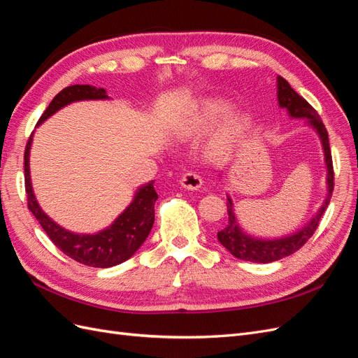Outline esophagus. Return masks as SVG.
<instances>
[{
  "label": "esophagus",
  "instance_id": "34e87169",
  "mask_svg": "<svg viewBox=\"0 0 358 358\" xmlns=\"http://www.w3.org/2000/svg\"><path fill=\"white\" fill-rule=\"evenodd\" d=\"M180 185L187 189H200L203 185V179L196 171H187L185 175L180 178Z\"/></svg>",
  "mask_w": 358,
  "mask_h": 358
}]
</instances>
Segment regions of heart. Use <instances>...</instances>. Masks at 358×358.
Returning <instances> with one entry per match:
<instances>
[{
    "instance_id": "obj_1",
    "label": "heart",
    "mask_w": 358,
    "mask_h": 358,
    "mask_svg": "<svg viewBox=\"0 0 358 358\" xmlns=\"http://www.w3.org/2000/svg\"><path fill=\"white\" fill-rule=\"evenodd\" d=\"M227 110H229V103H225L224 100L213 99L200 103L196 112L189 116L188 122L183 127V133L191 137L209 133L210 129L220 122V119L227 113ZM243 129V117L230 116L221 127L218 134H216L215 149L221 154L230 150L237 143V140L241 138Z\"/></svg>"
}]
</instances>
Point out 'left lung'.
<instances>
[{"label": "left lung", "mask_w": 358, "mask_h": 358, "mask_svg": "<svg viewBox=\"0 0 358 358\" xmlns=\"http://www.w3.org/2000/svg\"><path fill=\"white\" fill-rule=\"evenodd\" d=\"M278 103L279 107L288 110V115L294 119H308V124L315 129L321 145L324 149V158H326V167H327V197L321 204L320 210L313 218L300 229L299 231L288 234L285 237H279V239H258V237L249 236L245 233L241 225L237 224L236 213L233 209V201L230 197L227 203V212H229V222L221 231H218V241L220 243L236 258L243 259V262H252V263H272L276 259L288 257L294 254L296 251L305 245L310 236L315 233L317 227L320 224L321 216L324 210L327 209L330 203L333 187H334V173H333V161H331V150L329 143V134L327 129L324 127L321 117L315 112V109L300 96L294 90L291 88L289 83L284 78H278Z\"/></svg>", "instance_id": "obj_1"}]
</instances>
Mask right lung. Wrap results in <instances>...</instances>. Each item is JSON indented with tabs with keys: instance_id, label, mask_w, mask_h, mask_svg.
Listing matches in <instances>:
<instances>
[{
	"instance_id": "right-lung-1",
	"label": "right lung",
	"mask_w": 358,
	"mask_h": 358,
	"mask_svg": "<svg viewBox=\"0 0 358 358\" xmlns=\"http://www.w3.org/2000/svg\"><path fill=\"white\" fill-rule=\"evenodd\" d=\"M106 90L95 88L91 85H71L64 88L55 99L50 101L45 113L38 119L37 125L45 122L48 117L57 113L62 107L74 101L82 100H107ZM32 143V134L27 143L24 155L25 169V191L28 199V209L36 216L41 229L46 231L49 239L58 249L73 258L74 262L90 267L107 268L127 262L131 258L137 249L143 245L146 237L152 230L155 210L154 206L158 199V194L154 189V180L146 185L140 187L133 201L128 208L117 216L107 229L95 234H78L62 229L55 221L41 210L38 201L36 200L34 191H32L31 175H29V149Z\"/></svg>"
}]
</instances>
